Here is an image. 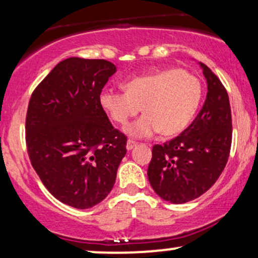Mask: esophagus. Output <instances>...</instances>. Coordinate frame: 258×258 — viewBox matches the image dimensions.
<instances>
[{"label": "esophagus", "mask_w": 258, "mask_h": 258, "mask_svg": "<svg viewBox=\"0 0 258 258\" xmlns=\"http://www.w3.org/2000/svg\"><path fill=\"white\" fill-rule=\"evenodd\" d=\"M136 146H137V143H136L135 141H132V140H128V141H127V144H126L127 151H131V149H134Z\"/></svg>", "instance_id": "34e87169"}]
</instances>
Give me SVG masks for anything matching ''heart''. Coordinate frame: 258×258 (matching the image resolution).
<instances>
[{
  "instance_id": "1",
  "label": "heart",
  "mask_w": 258,
  "mask_h": 258,
  "mask_svg": "<svg viewBox=\"0 0 258 258\" xmlns=\"http://www.w3.org/2000/svg\"><path fill=\"white\" fill-rule=\"evenodd\" d=\"M124 90L104 89L99 101L116 123H126L141 111L143 116L127 124L134 138L164 137L181 134L194 120L202 99V84L196 76L181 70H165L137 76L124 83Z\"/></svg>"
}]
</instances>
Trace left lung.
Instances as JSON below:
<instances>
[{"label":"left lung","instance_id":"8db88e82","mask_svg":"<svg viewBox=\"0 0 258 258\" xmlns=\"http://www.w3.org/2000/svg\"><path fill=\"white\" fill-rule=\"evenodd\" d=\"M200 66L208 89L203 107L180 136L153 147L147 172L155 194L175 205L208 191L230 154L233 124L228 93L205 63Z\"/></svg>","mask_w":258,"mask_h":258}]
</instances>
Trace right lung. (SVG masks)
<instances>
[{
    "instance_id": "1",
    "label": "right lung",
    "mask_w": 258,
    "mask_h": 258,
    "mask_svg": "<svg viewBox=\"0 0 258 258\" xmlns=\"http://www.w3.org/2000/svg\"><path fill=\"white\" fill-rule=\"evenodd\" d=\"M116 72L106 60L70 57L56 64L30 97L25 142L34 170L53 197L88 209L110 194L127 137L100 105Z\"/></svg>"
}]
</instances>
